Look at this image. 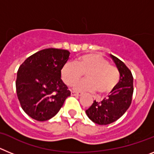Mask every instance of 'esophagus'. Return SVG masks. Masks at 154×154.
<instances>
[{
	"mask_svg": "<svg viewBox=\"0 0 154 154\" xmlns=\"http://www.w3.org/2000/svg\"><path fill=\"white\" fill-rule=\"evenodd\" d=\"M72 94V96H80L82 95L81 92H75V91H72V92H71Z\"/></svg>",
	"mask_w": 154,
	"mask_h": 154,
	"instance_id": "obj_1",
	"label": "esophagus"
}]
</instances>
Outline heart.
Instances as JSON below:
<instances>
[{
  "mask_svg": "<svg viewBox=\"0 0 154 154\" xmlns=\"http://www.w3.org/2000/svg\"><path fill=\"white\" fill-rule=\"evenodd\" d=\"M84 73L85 79L75 85V90L107 94L115 89L119 80L117 68L96 53L85 54L75 62H66L61 70V77L65 85L72 86L81 79Z\"/></svg>",
  "mask_w": 154,
  "mask_h": 154,
  "instance_id": "obj_1",
  "label": "heart"
}]
</instances>
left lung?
<instances>
[{
    "mask_svg": "<svg viewBox=\"0 0 154 154\" xmlns=\"http://www.w3.org/2000/svg\"><path fill=\"white\" fill-rule=\"evenodd\" d=\"M110 57L116 64L119 75V82L115 89L103 101L93 102L85 110L88 117L99 125H108L122 116L129 109L133 93V78L131 72L119 58L112 55Z\"/></svg>",
    "mask_w": 154,
    "mask_h": 154,
    "instance_id": "1",
    "label": "left lung"
}]
</instances>
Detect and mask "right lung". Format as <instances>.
Returning a JSON list of instances; mask_svg holds the SVG:
<instances>
[{"mask_svg":"<svg viewBox=\"0 0 154 154\" xmlns=\"http://www.w3.org/2000/svg\"><path fill=\"white\" fill-rule=\"evenodd\" d=\"M69 55L68 50L46 48L28 57L19 67L16 79L17 98L21 108L32 119H51L71 95L61 79V70Z\"/></svg>","mask_w":154,"mask_h":154,"instance_id":"add662e5","label":"right lung"}]
</instances>
